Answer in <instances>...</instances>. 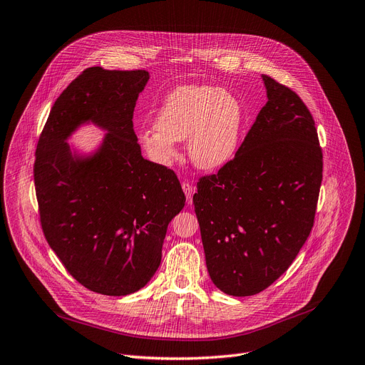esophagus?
<instances>
[{"label":"esophagus","mask_w":365,"mask_h":365,"mask_svg":"<svg viewBox=\"0 0 365 365\" xmlns=\"http://www.w3.org/2000/svg\"><path fill=\"white\" fill-rule=\"evenodd\" d=\"M182 187H183V192H185V195H186V202H187V204H192V195L195 194V186L189 183L187 180H185V182L182 183Z\"/></svg>","instance_id":"34e87169"}]
</instances>
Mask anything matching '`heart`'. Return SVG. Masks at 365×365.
Here are the masks:
<instances>
[{"mask_svg": "<svg viewBox=\"0 0 365 365\" xmlns=\"http://www.w3.org/2000/svg\"><path fill=\"white\" fill-rule=\"evenodd\" d=\"M242 104L228 91L205 85L173 89L155 119V128L140 134L152 160L170 164L178 156L176 141L187 138V153L200 170L225 165L235 152L242 130Z\"/></svg>", "mask_w": 365, "mask_h": 365, "instance_id": "1", "label": "heart"}]
</instances>
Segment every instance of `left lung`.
<instances>
[{"label": "left lung", "mask_w": 365, "mask_h": 365, "mask_svg": "<svg viewBox=\"0 0 365 365\" xmlns=\"http://www.w3.org/2000/svg\"><path fill=\"white\" fill-rule=\"evenodd\" d=\"M267 104L234 160L204 176L194 195L212 282L232 297L277 280L312 231L322 182V149L306 104L262 76Z\"/></svg>", "instance_id": "1"}]
</instances>
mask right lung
Wrapping results in <instances>:
<instances>
[{
    "mask_svg": "<svg viewBox=\"0 0 365 365\" xmlns=\"http://www.w3.org/2000/svg\"><path fill=\"white\" fill-rule=\"evenodd\" d=\"M146 70L86 68L55 101L40 135L34 183L47 243L89 291L122 297L161 264L167 227L185 205L173 170L141 156L133 116ZM91 121L108 131L89 155L68 137Z\"/></svg>",
    "mask_w": 365,
    "mask_h": 365,
    "instance_id": "obj_1",
    "label": "right lung"
}]
</instances>
